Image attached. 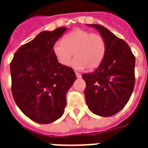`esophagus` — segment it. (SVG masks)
I'll return each instance as SVG.
<instances>
[{"mask_svg":"<svg viewBox=\"0 0 148 148\" xmlns=\"http://www.w3.org/2000/svg\"><path fill=\"white\" fill-rule=\"evenodd\" d=\"M75 75H76V77L77 78H81L82 77V75H81V74L79 73H75Z\"/></svg>","mask_w":148,"mask_h":148,"instance_id":"esophagus-1","label":"esophagus"}]
</instances>
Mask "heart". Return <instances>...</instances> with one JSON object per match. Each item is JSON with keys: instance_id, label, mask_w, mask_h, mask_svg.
Masks as SVG:
<instances>
[{"instance_id": "b5f03b06", "label": "heart", "mask_w": 148, "mask_h": 148, "mask_svg": "<svg viewBox=\"0 0 148 148\" xmlns=\"http://www.w3.org/2000/svg\"><path fill=\"white\" fill-rule=\"evenodd\" d=\"M52 51L57 61L64 66H72L76 70H90L100 65L106 53V43L99 34H92L82 29H75L64 38L56 41Z\"/></svg>"}]
</instances>
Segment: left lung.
Returning <instances> with one entry per match:
<instances>
[{
  "label": "left lung",
  "instance_id": "8db88e82",
  "mask_svg": "<svg viewBox=\"0 0 148 148\" xmlns=\"http://www.w3.org/2000/svg\"><path fill=\"white\" fill-rule=\"evenodd\" d=\"M96 28L106 43V53L94 72L85 73L84 94L90 110L100 116H111L127 103L135 83V57L127 42L100 25Z\"/></svg>",
  "mask_w": 148,
  "mask_h": 148
}]
</instances>
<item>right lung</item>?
<instances>
[{"mask_svg": "<svg viewBox=\"0 0 148 148\" xmlns=\"http://www.w3.org/2000/svg\"><path fill=\"white\" fill-rule=\"evenodd\" d=\"M67 30L40 32L18 49L11 62V91L17 106L36 123H52L63 115L66 93L76 79L73 69L59 63L54 43Z\"/></svg>", "mask_w": 148, "mask_h": 148, "instance_id": "right-lung-1", "label": "right lung"}]
</instances>
